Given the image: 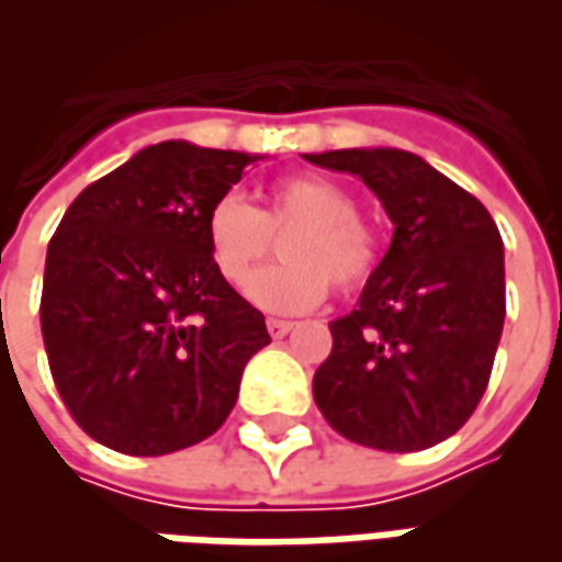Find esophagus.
<instances>
[{
    "mask_svg": "<svg viewBox=\"0 0 562 562\" xmlns=\"http://www.w3.org/2000/svg\"><path fill=\"white\" fill-rule=\"evenodd\" d=\"M294 328V322H285V318H268V330L273 340H280V337H285L289 330Z\"/></svg>",
    "mask_w": 562,
    "mask_h": 562,
    "instance_id": "esophagus-1",
    "label": "esophagus"
}]
</instances>
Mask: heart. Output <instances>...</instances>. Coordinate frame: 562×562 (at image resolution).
I'll list each match as a JSON object with an SVG mask.
<instances>
[{"label": "heart", "instance_id": "1", "mask_svg": "<svg viewBox=\"0 0 562 562\" xmlns=\"http://www.w3.org/2000/svg\"><path fill=\"white\" fill-rule=\"evenodd\" d=\"M282 240L285 265L258 273L246 297L265 313H306L330 292L361 289L382 261L376 232L358 220L349 189L318 173L282 177L261 192V207L222 195L204 216V240L213 268L234 289L268 258L273 237Z\"/></svg>", "mask_w": 562, "mask_h": 562}]
</instances>
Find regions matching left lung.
<instances>
[{
    "mask_svg": "<svg viewBox=\"0 0 562 562\" xmlns=\"http://www.w3.org/2000/svg\"><path fill=\"white\" fill-rule=\"evenodd\" d=\"M306 161L373 189L394 237L352 313L330 322L313 397L358 446L422 451L482 401L506 318L503 237L479 198L406 149H328Z\"/></svg>",
    "mask_w": 562,
    "mask_h": 562,
    "instance_id": "left-lung-1",
    "label": "left lung"
}]
</instances>
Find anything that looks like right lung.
Instances as JSON below:
<instances>
[{"mask_svg": "<svg viewBox=\"0 0 562 562\" xmlns=\"http://www.w3.org/2000/svg\"><path fill=\"white\" fill-rule=\"evenodd\" d=\"M258 159L161 140L66 210L44 261L42 337L59 397L95 442L171 454L234 409L270 334L213 268L204 216Z\"/></svg>", "mask_w": 562, "mask_h": 562, "instance_id": "add662e5", "label": "right lung"}]
</instances>
